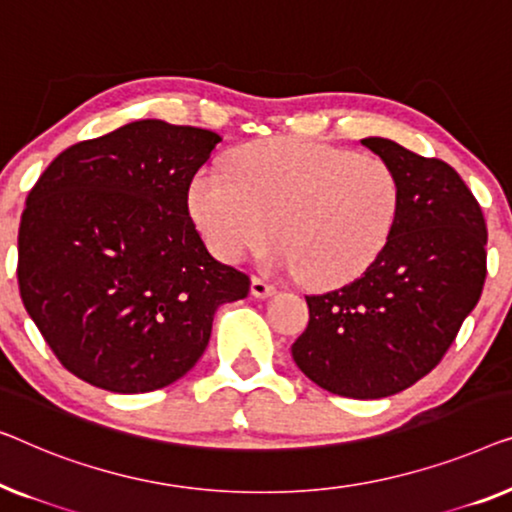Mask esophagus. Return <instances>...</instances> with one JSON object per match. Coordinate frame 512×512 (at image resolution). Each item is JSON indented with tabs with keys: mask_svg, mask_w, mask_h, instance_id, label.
Instances as JSON below:
<instances>
[{
	"mask_svg": "<svg viewBox=\"0 0 512 512\" xmlns=\"http://www.w3.org/2000/svg\"><path fill=\"white\" fill-rule=\"evenodd\" d=\"M250 294H253V297H257V299H269V297H273V294H276V287L269 285L262 278H253V283H250Z\"/></svg>",
	"mask_w": 512,
	"mask_h": 512,
	"instance_id": "1",
	"label": "esophagus"
}]
</instances>
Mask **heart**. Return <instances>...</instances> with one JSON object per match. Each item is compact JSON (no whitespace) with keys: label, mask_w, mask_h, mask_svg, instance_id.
Here are the masks:
<instances>
[{"label":"heart","mask_w":512,"mask_h":512,"mask_svg":"<svg viewBox=\"0 0 512 512\" xmlns=\"http://www.w3.org/2000/svg\"><path fill=\"white\" fill-rule=\"evenodd\" d=\"M227 169L201 171L190 187L192 218L225 262L262 248L276 227L271 264L331 287L362 276L390 241L401 190L378 157L269 139L236 150Z\"/></svg>","instance_id":"1"}]
</instances>
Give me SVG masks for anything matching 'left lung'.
<instances>
[{"label": "left lung", "instance_id": "left-lung-1", "mask_svg": "<svg viewBox=\"0 0 512 512\" xmlns=\"http://www.w3.org/2000/svg\"><path fill=\"white\" fill-rule=\"evenodd\" d=\"M399 178V215L380 257L352 283L306 297L294 364L331 394L383 399L427 376L485 285L487 229L450 164L383 136L362 139Z\"/></svg>", "mask_w": 512, "mask_h": 512}]
</instances>
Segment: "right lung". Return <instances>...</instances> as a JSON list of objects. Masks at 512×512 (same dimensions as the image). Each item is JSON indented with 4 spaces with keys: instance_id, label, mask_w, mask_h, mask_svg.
Instances as JSON below:
<instances>
[{
    "instance_id": "right-lung-1",
    "label": "right lung",
    "mask_w": 512,
    "mask_h": 512,
    "mask_svg": "<svg viewBox=\"0 0 512 512\" xmlns=\"http://www.w3.org/2000/svg\"><path fill=\"white\" fill-rule=\"evenodd\" d=\"M222 139L136 120L55 157L18 232L23 304L67 371L118 394L183 378L250 278L215 259L187 192Z\"/></svg>"
}]
</instances>
